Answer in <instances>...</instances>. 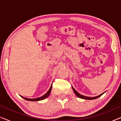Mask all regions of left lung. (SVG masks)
Listing matches in <instances>:
<instances>
[{
	"instance_id": "8db88e82",
	"label": "left lung",
	"mask_w": 121,
	"mask_h": 121,
	"mask_svg": "<svg viewBox=\"0 0 121 121\" xmlns=\"http://www.w3.org/2000/svg\"><path fill=\"white\" fill-rule=\"evenodd\" d=\"M72 87L73 90V91H74V93H75V95H77L78 97H79V98H81V99H85V100H94V99H97V98H99V97H100L102 95H103V94L105 92H103V93H102V94H100V95L97 96H95V97H89V96H84V95H81V94H79V92L77 91H76V90H75V89H74L73 88V86H72Z\"/></svg>"
}]
</instances>
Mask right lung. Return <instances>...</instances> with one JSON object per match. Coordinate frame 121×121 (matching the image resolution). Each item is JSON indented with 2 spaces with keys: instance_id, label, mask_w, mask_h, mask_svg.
I'll list each match as a JSON object with an SVG mask.
<instances>
[{
  "instance_id": "1",
  "label": "right lung",
  "mask_w": 121,
  "mask_h": 121,
  "mask_svg": "<svg viewBox=\"0 0 121 121\" xmlns=\"http://www.w3.org/2000/svg\"><path fill=\"white\" fill-rule=\"evenodd\" d=\"M52 84L51 85L50 88L48 90V91L46 92V93L44 94V95H43L42 96H41L39 97H38V98H36V99H28V98H26V97H24L20 95V96L21 97H22L23 99H25L26 100H27V101H40V100H43V99L47 98V97L49 95V94L51 93V90H52Z\"/></svg>"
}]
</instances>
